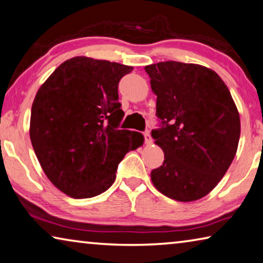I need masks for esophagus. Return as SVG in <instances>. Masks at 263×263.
<instances>
[{
    "label": "esophagus",
    "instance_id": "esophagus-1",
    "mask_svg": "<svg viewBox=\"0 0 263 263\" xmlns=\"http://www.w3.org/2000/svg\"><path fill=\"white\" fill-rule=\"evenodd\" d=\"M144 138H145V144L149 145V144L152 143V137H151V135H149L148 131L144 132Z\"/></svg>",
    "mask_w": 263,
    "mask_h": 263
}]
</instances>
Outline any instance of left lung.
<instances>
[{"instance_id":"8db88e82","label":"left lung","mask_w":263,"mask_h":263,"mask_svg":"<svg viewBox=\"0 0 263 263\" xmlns=\"http://www.w3.org/2000/svg\"><path fill=\"white\" fill-rule=\"evenodd\" d=\"M161 127L152 130L165 154L151 179L177 201H195L219 184L234 159L240 116L218 73L199 64L159 62L145 66Z\"/></svg>"}]
</instances>
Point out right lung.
Masks as SVG:
<instances>
[{"label":"right lung","mask_w":263,"mask_h":263,"mask_svg":"<svg viewBox=\"0 0 263 263\" xmlns=\"http://www.w3.org/2000/svg\"><path fill=\"white\" fill-rule=\"evenodd\" d=\"M132 66L79 56L65 61L36 93L30 139L45 176L74 199L92 198L115 182L118 164L144 143L118 130L124 112L118 83Z\"/></svg>","instance_id":"right-lung-1"}]
</instances>
